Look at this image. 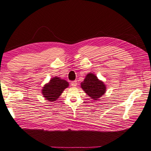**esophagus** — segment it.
Returning a JSON list of instances; mask_svg holds the SVG:
<instances>
[{
    "label": "esophagus",
    "instance_id": "1",
    "mask_svg": "<svg viewBox=\"0 0 151 151\" xmlns=\"http://www.w3.org/2000/svg\"><path fill=\"white\" fill-rule=\"evenodd\" d=\"M78 83H77V81H73L71 82V85L72 86V87H76V86H77Z\"/></svg>",
    "mask_w": 151,
    "mask_h": 151
}]
</instances>
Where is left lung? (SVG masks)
Segmentation results:
<instances>
[{"instance_id":"1","label":"left lung","mask_w":151,"mask_h":151,"mask_svg":"<svg viewBox=\"0 0 151 151\" xmlns=\"http://www.w3.org/2000/svg\"><path fill=\"white\" fill-rule=\"evenodd\" d=\"M81 87L93 100H98L106 92L105 85L93 73L86 76L85 80L81 83Z\"/></svg>"}]
</instances>
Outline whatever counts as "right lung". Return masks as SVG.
<instances>
[{
  "instance_id": "right-lung-1",
  "label": "right lung",
  "mask_w": 151,
  "mask_h": 151,
  "mask_svg": "<svg viewBox=\"0 0 151 151\" xmlns=\"http://www.w3.org/2000/svg\"><path fill=\"white\" fill-rule=\"evenodd\" d=\"M68 86L69 83L67 81L55 77L44 86L42 90V93L49 102L55 101Z\"/></svg>"
}]
</instances>
